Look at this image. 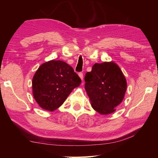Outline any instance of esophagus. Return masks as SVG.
Segmentation results:
<instances>
[{"label": "esophagus", "instance_id": "esophagus-1", "mask_svg": "<svg viewBox=\"0 0 158 158\" xmlns=\"http://www.w3.org/2000/svg\"><path fill=\"white\" fill-rule=\"evenodd\" d=\"M78 76H79V77L81 78V80H83V79H84V76H83V74H82V73H78Z\"/></svg>", "mask_w": 158, "mask_h": 158}]
</instances>
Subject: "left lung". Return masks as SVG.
Listing matches in <instances>:
<instances>
[{"label":"left lung","mask_w":158,"mask_h":158,"mask_svg":"<svg viewBox=\"0 0 158 158\" xmlns=\"http://www.w3.org/2000/svg\"><path fill=\"white\" fill-rule=\"evenodd\" d=\"M85 89L91 106L102 114H111L125 97L126 78L114 62L95 63L85 76Z\"/></svg>","instance_id":"obj_1"}]
</instances>
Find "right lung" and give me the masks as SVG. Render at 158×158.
Returning <instances> with one entry per match:
<instances>
[{
	"instance_id": "1",
	"label": "right lung",
	"mask_w": 158,
	"mask_h": 158,
	"mask_svg": "<svg viewBox=\"0 0 158 158\" xmlns=\"http://www.w3.org/2000/svg\"><path fill=\"white\" fill-rule=\"evenodd\" d=\"M81 82L73 67L65 62L49 60L42 64L33 76V98L42 109L53 111L63 105Z\"/></svg>"
}]
</instances>
